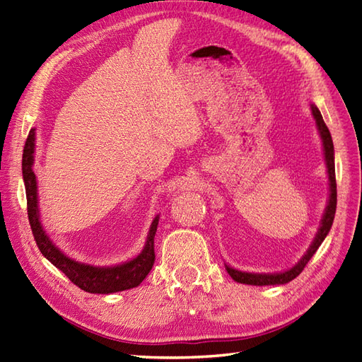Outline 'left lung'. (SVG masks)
<instances>
[{
	"label": "left lung",
	"mask_w": 362,
	"mask_h": 362,
	"mask_svg": "<svg viewBox=\"0 0 362 362\" xmlns=\"http://www.w3.org/2000/svg\"><path fill=\"white\" fill-rule=\"evenodd\" d=\"M313 115L317 124V129L320 133V138H322L323 142V153H325V162H326V168H327V177H329V200L327 206L323 214L322 223H320L318 232L315 235V238L313 244L309 245L308 252L302 256V259L298 261L294 267H291L290 270L281 272V273H247V272H240L236 268H232L230 265L226 264V270L230 274L235 282L245 284V285H256V286H264V285H284L291 282L293 279H296L298 274L303 272V268L309 262V259L314 256L317 249L325 238L327 236L330 227H332L334 223V216L337 211V180H335V158H334V142L332 136H330V132L327 126L323 121L322 113L317 109L315 105H311Z\"/></svg>",
	"instance_id": "left-lung-1"
}]
</instances>
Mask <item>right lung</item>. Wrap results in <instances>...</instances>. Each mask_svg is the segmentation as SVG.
Wrapping results in <instances>:
<instances>
[{"label": "right lung", "instance_id": "obj_1", "mask_svg": "<svg viewBox=\"0 0 362 362\" xmlns=\"http://www.w3.org/2000/svg\"><path fill=\"white\" fill-rule=\"evenodd\" d=\"M35 138L36 132L35 129H32L27 136L23 153V177L27 195L28 221L30 226H32V232L40 253L56 268H59L62 273H65V276L72 284L77 285L86 293L110 294L138 286L150 273L154 264V257H156L154 256V235H156L158 230L159 215H156V218L153 220L150 226L147 241L142 252L136 257H133L132 261L112 267H95L71 259L69 256L59 250L53 241L48 238L39 218L37 183L36 174L33 171Z\"/></svg>", "mask_w": 362, "mask_h": 362}]
</instances>
